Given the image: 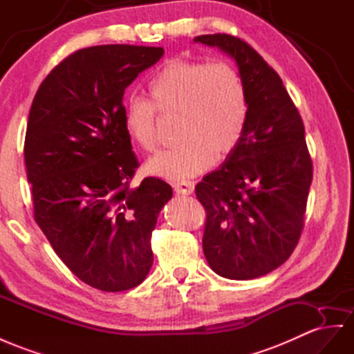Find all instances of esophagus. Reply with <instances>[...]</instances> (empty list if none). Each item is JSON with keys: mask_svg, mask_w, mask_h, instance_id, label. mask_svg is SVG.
I'll return each mask as SVG.
<instances>
[{"mask_svg": "<svg viewBox=\"0 0 354 354\" xmlns=\"http://www.w3.org/2000/svg\"><path fill=\"white\" fill-rule=\"evenodd\" d=\"M174 188L178 194H192L194 189V183L193 180H176L174 183Z\"/></svg>", "mask_w": 354, "mask_h": 354, "instance_id": "esophagus-1", "label": "esophagus"}]
</instances>
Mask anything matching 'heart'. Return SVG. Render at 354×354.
<instances>
[{
    "label": "heart",
    "instance_id": "obj_1",
    "mask_svg": "<svg viewBox=\"0 0 354 354\" xmlns=\"http://www.w3.org/2000/svg\"><path fill=\"white\" fill-rule=\"evenodd\" d=\"M151 102L127 100L122 122L127 134L145 152L158 145V116L178 118L174 148L148 162L153 175L166 179L194 176L238 148L245 131L248 103L236 68L227 62L187 58L166 61L149 82Z\"/></svg>",
    "mask_w": 354,
    "mask_h": 354
}]
</instances>
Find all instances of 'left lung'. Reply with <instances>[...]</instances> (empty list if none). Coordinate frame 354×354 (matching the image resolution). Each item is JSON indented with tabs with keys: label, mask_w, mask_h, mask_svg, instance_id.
I'll return each instance as SVG.
<instances>
[{
	"label": "left lung",
	"mask_w": 354,
	"mask_h": 354,
	"mask_svg": "<svg viewBox=\"0 0 354 354\" xmlns=\"http://www.w3.org/2000/svg\"><path fill=\"white\" fill-rule=\"evenodd\" d=\"M236 61L248 118L223 166L196 185L206 211L203 252L216 274L252 279L292 256L304 230L313 160L305 127L277 71L230 34L198 35Z\"/></svg>",
	"instance_id": "left-lung-1"
}]
</instances>
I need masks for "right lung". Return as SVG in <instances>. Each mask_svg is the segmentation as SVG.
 <instances>
[{"mask_svg": "<svg viewBox=\"0 0 354 354\" xmlns=\"http://www.w3.org/2000/svg\"><path fill=\"white\" fill-rule=\"evenodd\" d=\"M165 49H79L32 100L24 158L34 220L64 265L102 292L139 286L152 266L151 234L171 187L131 179L139 161L122 122L124 91Z\"/></svg>", "mask_w": 354, "mask_h": 354, "instance_id": "1", "label": "right lung"}]
</instances>
